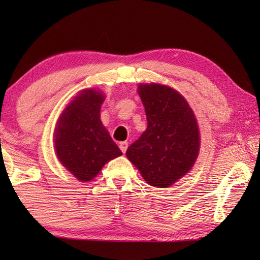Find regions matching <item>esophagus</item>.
I'll return each instance as SVG.
<instances>
[{
    "label": "esophagus",
    "mask_w": 260,
    "mask_h": 260,
    "mask_svg": "<svg viewBox=\"0 0 260 260\" xmlns=\"http://www.w3.org/2000/svg\"><path fill=\"white\" fill-rule=\"evenodd\" d=\"M127 147H128V143H127V142L119 143V148H120V151L123 152V153H125L127 151Z\"/></svg>",
    "instance_id": "esophagus-1"
}]
</instances>
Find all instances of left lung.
<instances>
[{"instance_id": "obj_1", "label": "left lung", "mask_w": 260, "mask_h": 260, "mask_svg": "<svg viewBox=\"0 0 260 260\" xmlns=\"http://www.w3.org/2000/svg\"><path fill=\"white\" fill-rule=\"evenodd\" d=\"M145 107L147 128L126 156L148 184L168 187L184 176L200 151V133L190 105L180 92L159 84L137 88Z\"/></svg>"}]
</instances>
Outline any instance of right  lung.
Segmentation results:
<instances>
[{
	"label": "right lung",
	"mask_w": 260,
	"mask_h": 260,
	"mask_svg": "<svg viewBox=\"0 0 260 260\" xmlns=\"http://www.w3.org/2000/svg\"><path fill=\"white\" fill-rule=\"evenodd\" d=\"M105 96L95 89L80 91L60 115L54 129L58 159L81 182L92 180L121 151L101 120Z\"/></svg>",
	"instance_id": "add662e5"
}]
</instances>
